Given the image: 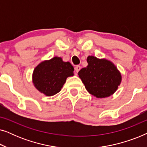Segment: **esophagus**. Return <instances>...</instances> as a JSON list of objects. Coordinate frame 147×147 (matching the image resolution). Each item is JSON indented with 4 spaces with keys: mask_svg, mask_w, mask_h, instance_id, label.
<instances>
[{
    "mask_svg": "<svg viewBox=\"0 0 147 147\" xmlns=\"http://www.w3.org/2000/svg\"><path fill=\"white\" fill-rule=\"evenodd\" d=\"M80 69H81V66H80V65H76V67H75V70H76V74H77L78 72L80 71Z\"/></svg>",
    "mask_w": 147,
    "mask_h": 147,
    "instance_id": "obj_1",
    "label": "esophagus"
}]
</instances>
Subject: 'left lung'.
<instances>
[{
	"instance_id": "left-lung-1",
	"label": "left lung",
	"mask_w": 147,
	"mask_h": 147,
	"mask_svg": "<svg viewBox=\"0 0 147 147\" xmlns=\"http://www.w3.org/2000/svg\"><path fill=\"white\" fill-rule=\"evenodd\" d=\"M87 62V67L78 72L87 91L98 98L113 94L122 80L117 67L110 61L94 56H88Z\"/></svg>"
}]
</instances>
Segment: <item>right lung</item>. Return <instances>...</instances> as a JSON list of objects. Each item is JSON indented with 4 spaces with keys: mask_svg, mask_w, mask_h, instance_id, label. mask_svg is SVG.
<instances>
[{
    "mask_svg": "<svg viewBox=\"0 0 147 147\" xmlns=\"http://www.w3.org/2000/svg\"><path fill=\"white\" fill-rule=\"evenodd\" d=\"M74 68L69 62L54 57L40 63L33 74V83L40 92L51 96L60 92L67 78L74 76Z\"/></svg>",
    "mask_w": 147,
    "mask_h": 147,
    "instance_id": "add662e5",
    "label": "right lung"
}]
</instances>
